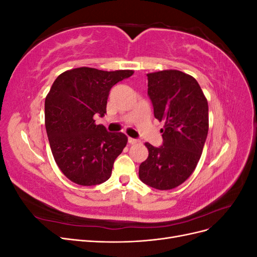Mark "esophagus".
<instances>
[{
  "mask_svg": "<svg viewBox=\"0 0 257 257\" xmlns=\"http://www.w3.org/2000/svg\"><path fill=\"white\" fill-rule=\"evenodd\" d=\"M128 143H130L131 145H137V144L141 143V141H139V139H136V138L128 137Z\"/></svg>",
  "mask_w": 257,
  "mask_h": 257,
  "instance_id": "esophagus-1",
  "label": "esophagus"
}]
</instances>
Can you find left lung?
<instances>
[{
  "instance_id": "8db88e82",
  "label": "left lung",
  "mask_w": 257,
  "mask_h": 257,
  "mask_svg": "<svg viewBox=\"0 0 257 257\" xmlns=\"http://www.w3.org/2000/svg\"><path fill=\"white\" fill-rule=\"evenodd\" d=\"M154 116L164 121L163 145L146 143L148 159L139 179L157 190H172L188 179L203 153L208 135V102L194 77L176 69L147 74Z\"/></svg>"
}]
</instances>
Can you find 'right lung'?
Returning <instances> with one entry per match:
<instances>
[{
  "label": "right lung",
  "mask_w": 257,
  "mask_h": 257,
  "mask_svg": "<svg viewBox=\"0 0 257 257\" xmlns=\"http://www.w3.org/2000/svg\"><path fill=\"white\" fill-rule=\"evenodd\" d=\"M133 74L130 69L105 72L78 67L54 80L45 99V125L54 161L74 183L91 186L110 178L127 137L96 125L94 116L106 113L113 85Z\"/></svg>",
  "instance_id": "add662e5"
}]
</instances>
